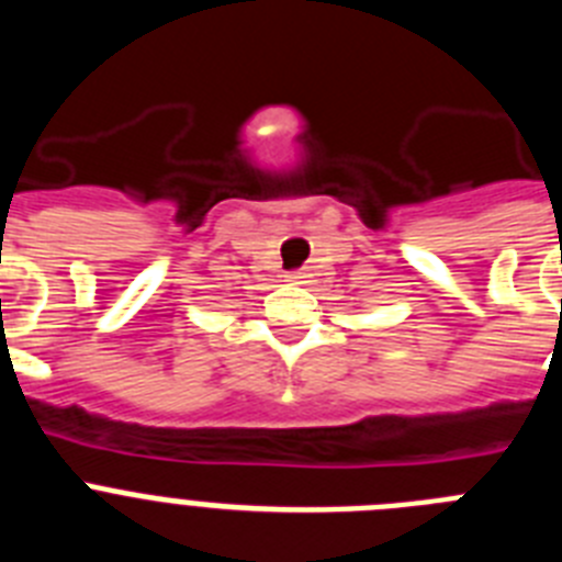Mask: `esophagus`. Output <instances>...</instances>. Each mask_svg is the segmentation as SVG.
<instances>
[{"label":"esophagus","mask_w":562,"mask_h":562,"mask_svg":"<svg viewBox=\"0 0 562 562\" xmlns=\"http://www.w3.org/2000/svg\"><path fill=\"white\" fill-rule=\"evenodd\" d=\"M286 278H290V281H295V284H301V278H304V272H290V276H286Z\"/></svg>","instance_id":"34e87169"}]
</instances>
